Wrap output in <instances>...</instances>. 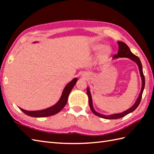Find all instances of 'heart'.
<instances>
[{"label":"heart","mask_w":154,"mask_h":154,"mask_svg":"<svg viewBox=\"0 0 154 154\" xmlns=\"http://www.w3.org/2000/svg\"><path fill=\"white\" fill-rule=\"evenodd\" d=\"M110 51V48L109 47L104 48L103 50H102L103 54H109Z\"/></svg>","instance_id":"heart-1"}]
</instances>
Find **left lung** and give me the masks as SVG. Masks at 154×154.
Instances as JSON below:
<instances>
[{"mask_svg":"<svg viewBox=\"0 0 154 154\" xmlns=\"http://www.w3.org/2000/svg\"><path fill=\"white\" fill-rule=\"evenodd\" d=\"M118 44H119V51H118V54H115L114 55L113 58H119V57H128L130 58V60H132L134 61L135 63H137L139 68V71H140V76H141L142 78V89L141 91H140V95L138 97V99H137L136 103L134 104L129 109H128L127 110L124 111V112H122L121 113H118V114H111V115H104V114H100L99 112H97V111L94 110L93 106V100H92V97H91V92L89 91V88H87V95L88 97H89V106L90 109L92 111V112L95 114V115L99 116L100 118H103V119H109V120H112V119H120V118H122L124 116H125L127 115L128 114H129L130 112H133L134 110L136 109V108L138 106V105L140 103V101H141L142 99V93L143 89H144V87H145V77L144 75H143V70H142V63L140 61V59L138 57H137L136 55L134 54H133L131 51L130 50V48L128 46L122 42H118Z\"/></svg>","mask_w":154,"mask_h":154,"instance_id":"8db88e82","label":"left lung"}]
</instances>
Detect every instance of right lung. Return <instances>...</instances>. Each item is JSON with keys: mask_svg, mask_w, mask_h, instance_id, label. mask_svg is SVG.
<instances>
[{"mask_svg": "<svg viewBox=\"0 0 154 154\" xmlns=\"http://www.w3.org/2000/svg\"><path fill=\"white\" fill-rule=\"evenodd\" d=\"M77 81V78H74L71 82L67 84V85L64 88L60 100H59L58 102L55 104H54V106H52L50 108H48L46 109H44L41 110H35V111H28V110H26L22 109H20H20L24 114H26V115L32 116V117L40 118V117H46V116H53L54 114L60 112V111L63 109V107L65 106V104H66L67 102L69 94L71 91L72 90V89H73V87L75 86V85Z\"/></svg>", "mask_w": 154, "mask_h": 154, "instance_id": "1", "label": "right lung"}]
</instances>
